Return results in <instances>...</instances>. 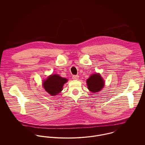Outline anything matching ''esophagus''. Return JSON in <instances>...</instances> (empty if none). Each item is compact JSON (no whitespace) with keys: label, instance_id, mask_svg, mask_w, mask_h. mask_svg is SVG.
<instances>
[{"label":"esophagus","instance_id":"esophagus-1","mask_svg":"<svg viewBox=\"0 0 145 145\" xmlns=\"http://www.w3.org/2000/svg\"><path fill=\"white\" fill-rule=\"evenodd\" d=\"M79 77V75H74L72 76V78L74 80H78Z\"/></svg>","mask_w":145,"mask_h":145}]
</instances>
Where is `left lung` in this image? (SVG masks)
<instances>
[{
  "label": "left lung",
  "instance_id": "left-lung-1",
  "mask_svg": "<svg viewBox=\"0 0 145 145\" xmlns=\"http://www.w3.org/2000/svg\"><path fill=\"white\" fill-rule=\"evenodd\" d=\"M86 83L88 89L93 93L99 91L103 88L104 82L99 74L91 75L87 79Z\"/></svg>",
  "mask_w": 145,
  "mask_h": 145
}]
</instances>
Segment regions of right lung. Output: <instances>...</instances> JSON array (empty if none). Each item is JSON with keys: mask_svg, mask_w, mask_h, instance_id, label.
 <instances>
[{"mask_svg": "<svg viewBox=\"0 0 145 145\" xmlns=\"http://www.w3.org/2000/svg\"><path fill=\"white\" fill-rule=\"evenodd\" d=\"M67 80L57 74L51 75L43 82V86L46 91L51 95H56L62 90L63 84Z\"/></svg>", "mask_w": 145, "mask_h": 145, "instance_id": "right-lung-1", "label": "right lung"}]
</instances>
